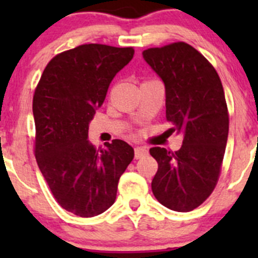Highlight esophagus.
<instances>
[{
	"label": "esophagus",
	"mask_w": 258,
	"mask_h": 258,
	"mask_svg": "<svg viewBox=\"0 0 258 258\" xmlns=\"http://www.w3.org/2000/svg\"><path fill=\"white\" fill-rule=\"evenodd\" d=\"M147 153H148V151L146 150L145 147H136V148H135V158H136V160L145 157Z\"/></svg>",
	"instance_id": "esophagus-1"
}]
</instances>
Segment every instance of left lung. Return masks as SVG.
I'll use <instances>...</instances> for the list:
<instances>
[{
    "instance_id": "obj_1",
    "label": "left lung",
    "mask_w": 258,
    "mask_h": 258,
    "mask_svg": "<svg viewBox=\"0 0 258 258\" xmlns=\"http://www.w3.org/2000/svg\"><path fill=\"white\" fill-rule=\"evenodd\" d=\"M142 56L165 85L166 118L183 137L175 153L150 150L158 163L151 187L163 206L188 212L206 201L220 176L228 137L222 83L212 64L184 42L145 49Z\"/></svg>"
}]
</instances>
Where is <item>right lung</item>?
Returning a JSON list of instances; mask_svg holds the SVG:
<instances>
[{
    "mask_svg": "<svg viewBox=\"0 0 258 258\" xmlns=\"http://www.w3.org/2000/svg\"><path fill=\"white\" fill-rule=\"evenodd\" d=\"M134 54L132 47L96 43L69 49L48 62L35 91L38 167L59 206L80 217L112 206L118 179L134 160V148L122 140L98 151L88 141V124L111 81Z\"/></svg>",
    "mask_w": 258,
    "mask_h": 258,
    "instance_id": "obj_1",
    "label": "right lung"
}]
</instances>
